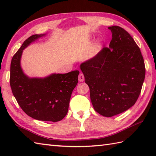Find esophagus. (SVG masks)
<instances>
[{
	"label": "esophagus",
	"mask_w": 156,
	"mask_h": 156,
	"mask_svg": "<svg viewBox=\"0 0 156 156\" xmlns=\"http://www.w3.org/2000/svg\"><path fill=\"white\" fill-rule=\"evenodd\" d=\"M84 80V76L82 73H80V74L78 75V81L80 82H82Z\"/></svg>",
	"instance_id": "esophagus-1"
}]
</instances>
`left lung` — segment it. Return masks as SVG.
<instances>
[{
  "label": "left lung",
  "mask_w": 156,
  "mask_h": 156,
  "mask_svg": "<svg viewBox=\"0 0 156 156\" xmlns=\"http://www.w3.org/2000/svg\"><path fill=\"white\" fill-rule=\"evenodd\" d=\"M109 48L81 64L94 110L111 117L128 110L141 93L145 67L134 39L124 29L112 26Z\"/></svg>",
  "instance_id": "8db88e82"
}]
</instances>
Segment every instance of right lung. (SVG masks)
Masks as SVG:
<instances>
[{"label":"right lung","instance_id":"1","mask_svg":"<svg viewBox=\"0 0 156 156\" xmlns=\"http://www.w3.org/2000/svg\"><path fill=\"white\" fill-rule=\"evenodd\" d=\"M45 34L34 35L23 42L11 63L10 85L20 107L36 120L57 122L67 115L69 100L77 85L78 70L52 74L44 78H29L21 67L23 50Z\"/></svg>","mask_w":156,"mask_h":156}]
</instances>
